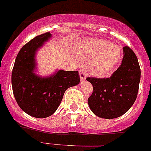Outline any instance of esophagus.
<instances>
[{
    "mask_svg": "<svg viewBox=\"0 0 151 151\" xmlns=\"http://www.w3.org/2000/svg\"><path fill=\"white\" fill-rule=\"evenodd\" d=\"M79 76L81 78V81H83L86 78V73L84 69H79Z\"/></svg>",
    "mask_w": 151,
    "mask_h": 151,
    "instance_id": "esophagus-1",
    "label": "esophagus"
}]
</instances>
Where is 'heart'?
Returning a JSON list of instances; mask_svg holds the SVG:
<instances>
[{
  "instance_id": "b5f03b06",
  "label": "heart",
  "mask_w": 151,
  "mask_h": 151,
  "mask_svg": "<svg viewBox=\"0 0 151 151\" xmlns=\"http://www.w3.org/2000/svg\"><path fill=\"white\" fill-rule=\"evenodd\" d=\"M76 54L85 58H91L88 69L93 76L103 77L116 66L122 56L121 47L110 42L98 39L82 41L76 47Z\"/></svg>"
}]
</instances>
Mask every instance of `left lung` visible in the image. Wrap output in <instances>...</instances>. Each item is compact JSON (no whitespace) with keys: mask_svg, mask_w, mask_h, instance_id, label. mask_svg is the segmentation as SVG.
<instances>
[{"mask_svg":"<svg viewBox=\"0 0 151 151\" xmlns=\"http://www.w3.org/2000/svg\"><path fill=\"white\" fill-rule=\"evenodd\" d=\"M122 64L110 78L88 77L93 93L88 104L94 115L103 119H115L132 107L138 95L141 69L133 50L125 46Z\"/></svg>","mask_w":151,"mask_h":151,"instance_id":"obj_1","label":"left lung"}]
</instances>
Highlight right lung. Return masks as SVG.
I'll return each instance as SVG.
<instances>
[{"mask_svg":"<svg viewBox=\"0 0 151 151\" xmlns=\"http://www.w3.org/2000/svg\"><path fill=\"white\" fill-rule=\"evenodd\" d=\"M51 36L46 32L24 45L17 54L12 72L13 95L19 106L35 118H46L54 114L66 89L80 82L78 71L57 70L44 77L35 73L36 53Z\"/></svg>","mask_w":151,"mask_h":151,"instance_id":"add662e5","label":"right lung"}]
</instances>
